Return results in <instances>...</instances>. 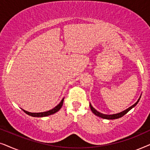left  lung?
<instances>
[{"label":"left lung","instance_id":"8db88e82","mask_svg":"<svg viewBox=\"0 0 150 150\" xmlns=\"http://www.w3.org/2000/svg\"><path fill=\"white\" fill-rule=\"evenodd\" d=\"M141 96H140V97H139V98L138 99V100L137 101L136 103H134L132 106H131L128 108H127V109L124 110V111L120 112H119V113H116V114H112V115L103 114V113H102V112H100L99 111H98L97 110H96L95 108H94L93 106H92L91 103H89V106H90V108H91V111L93 112V113L95 114L96 115L100 117H101L102 119H106V120H115V119H118V118L122 117L124 116V115H126L127 112L129 111V110H130L132 108H134V106L137 105V103L139 102V100H140V98H141Z\"/></svg>","mask_w":150,"mask_h":150}]
</instances>
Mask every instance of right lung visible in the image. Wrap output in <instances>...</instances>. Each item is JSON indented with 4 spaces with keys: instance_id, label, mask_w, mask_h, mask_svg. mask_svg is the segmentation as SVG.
Returning <instances> with one entry per match:
<instances>
[{
    "instance_id": "1",
    "label": "right lung",
    "mask_w": 150,
    "mask_h": 150,
    "mask_svg": "<svg viewBox=\"0 0 150 150\" xmlns=\"http://www.w3.org/2000/svg\"><path fill=\"white\" fill-rule=\"evenodd\" d=\"M63 100H64V98H63V99L61 100L60 103H59L58 105L55 106L54 108H53L52 109L48 110V111L41 112H30L26 111V110H25L22 109V108H21V109L23 110L24 112H26V114L28 115L32 116V117H46V116L54 114V113H55V112H57V111H59V110L61 109V106H62V105H63Z\"/></svg>"
}]
</instances>
